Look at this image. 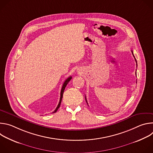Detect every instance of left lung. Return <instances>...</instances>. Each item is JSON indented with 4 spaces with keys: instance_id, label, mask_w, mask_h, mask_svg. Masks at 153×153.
Segmentation results:
<instances>
[{
    "instance_id": "8db88e82",
    "label": "left lung",
    "mask_w": 153,
    "mask_h": 153,
    "mask_svg": "<svg viewBox=\"0 0 153 153\" xmlns=\"http://www.w3.org/2000/svg\"><path fill=\"white\" fill-rule=\"evenodd\" d=\"M131 52H132V54H133V56L134 57V54H133V51H131ZM134 58H135V57H134ZM135 60H136V65H137V61H136V58H135ZM85 100H86V103H87V100H86V97H85ZM87 104H88V103H87Z\"/></svg>"
}]
</instances>
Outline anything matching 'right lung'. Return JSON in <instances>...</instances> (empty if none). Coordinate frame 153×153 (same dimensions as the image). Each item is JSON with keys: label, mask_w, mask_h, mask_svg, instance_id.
Segmentation results:
<instances>
[{"label": "right lung", "mask_w": 153, "mask_h": 153, "mask_svg": "<svg viewBox=\"0 0 153 153\" xmlns=\"http://www.w3.org/2000/svg\"><path fill=\"white\" fill-rule=\"evenodd\" d=\"M72 79V77L70 76L69 77L68 79H67L66 80H65V81L64 82L63 85H62V89H61V92H60V100H59V104L57 105V106L56 107V110L53 112V113H56L57 110L59 109V108L60 107V103H61V102H62V97H63V92H64V90H65V87H66V86L67 85V84L68 83V82L71 80V79Z\"/></svg>", "instance_id": "obj_1"}]
</instances>
